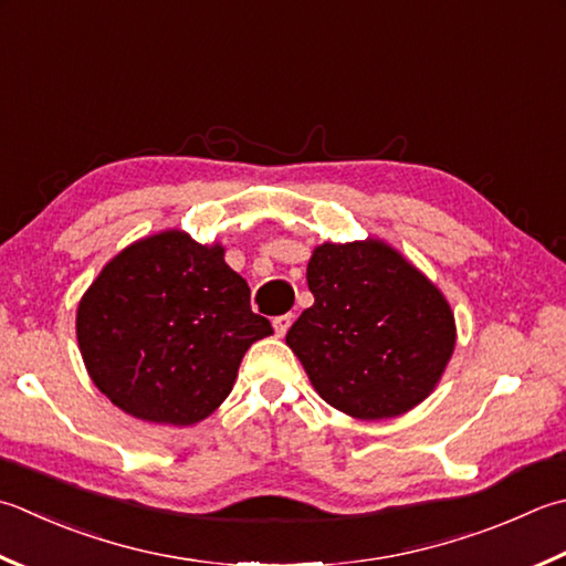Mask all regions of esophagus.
Here are the masks:
<instances>
[{"label":"esophagus","mask_w":566,"mask_h":566,"mask_svg":"<svg viewBox=\"0 0 566 566\" xmlns=\"http://www.w3.org/2000/svg\"><path fill=\"white\" fill-rule=\"evenodd\" d=\"M272 326H274V334H276V336H284L286 331H290V326H292V314L276 316V318L272 321Z\"/></svg>","instance_id":"1"}]
</instances>
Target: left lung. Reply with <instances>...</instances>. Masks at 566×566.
I'll return each mask as SVG.
<instances>
[{
	"label": "left lung",
	"instance_id": "8db88e82",
	"mask_svg": "<svg viewBox=\"0 0 566 566\" xmlns=\"http://www.w3.org/2000/svg\"><path fill=\"white\" fill-rule=\"evenodd\" d=\"M314 304L286 334L314 390L356 419H390L434 390L457 346L451 306L382 240L318 245Z\"/></svg>",
	"mask_w": 566,
	"mask_h": 566
}]
</instances>
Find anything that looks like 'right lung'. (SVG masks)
I'll use <instances>...</instances> for the list:
<instances>
[{
  "label": "right lung",
  "mask_w": 566,
  "mask_h": 566,
  "mask_svg": "<svg viewBox=\"0 0 566 566\" xmlns=\"http://www.w3.org/2000/svg\"><path fill=\"white\" fill-rule=\"evenodd\" d=\"M223 254L218 242L164 230L122 250L83 294L77 346L122 412L154 424L201 422L230 395L245 350L272 334Z\"/></svg>",
  "instance_id": "add662e5"
}]
</instances>
